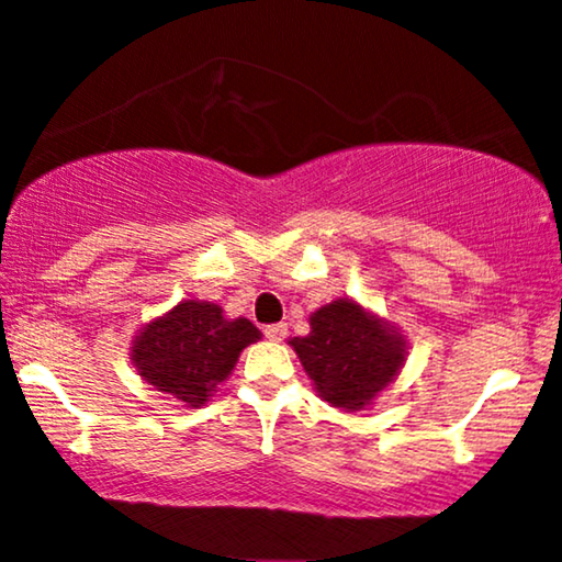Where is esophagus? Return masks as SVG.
<instances>
[{"instance_id":"1","label":"esophagus","mask_w":562,"mask_h":562,"mask_svg":"<svg viewBox=\"0 0 562 562\" xmlns=\"http://www.w3.org/2000/svg\"><path fill=\"white\" fill-rule=\"evenodd\" d=\"M285 335H288V324H267V327H263V337H267V340H285Z\"/></svg>"}]
</instances>
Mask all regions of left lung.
Here are the masks:
<instances>
[{"label": "left lung", "instance_id": "obj_1", "mask_svg": "<svg viewBox=\"0 0 562 562\" xmlns=\"http://www.w3.org/2000/svg\"><path fill=\"white\" fill-rule=\"evenodd\" d=\"M290 346L324 401L346 411L374 401L405 361L403 337L353 301L322 306L311 316V333Z\"/></svg>", "mask_w": 562, "mask_h": 562}]
</instances>
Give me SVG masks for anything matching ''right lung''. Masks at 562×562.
<instances>
[{
  "label": "right lung",
  "mask_w": 562,
  "mask_h": 562,
  "mask_svg": "<svg viewBox=\"0 0 562 562\" xmlns=\"http://www.w3.org/2000/svg\"><path fill=\"white\" fill-rule=\"evenodd\" d=\"M259 337L248 319L229 322L214 303L186 301L146 324L133 342V363L159 392L199 408Z\"/></svg>",
  "instance_id": "obj_1"
}]
</instances>
